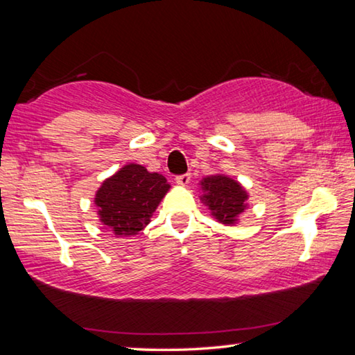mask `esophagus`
Listing matches in <instances>:
<instances>
[{"label":"esophagus","instance_id":"obj_1","mask_svg":"<svg viewBox=\"0 0 355 355\" xmlns=\"http://www.w3.org/2000/svg\"><path fill=\"white\" fill-rule=\"evenodd\" d=\"M189 180H191V173H183V175H177V177H175V182H177L178 184H182V186L188 184Z\"/></svg>","mask_w":355,"mask_h":355}]
</instances>
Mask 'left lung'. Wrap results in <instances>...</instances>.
I'll return each instance as SVG.
<instances>
[{
    "label": "left lung",
    "mask_w": 355,
    "mask_h": 355,
    "mask_svg": "<svg viewBox=\"0 0 355 355\" xmlns=\"http://www.w3.org/2000/svg\"><path fill=\"white\" fill-rule=\"evenodd\" d=\"M202 197L211 216L225 225H233L248 208V191L227 175H209L200 182Z\"/></svg>",
    "instance_id": "8db88e82"
}]
</instances>
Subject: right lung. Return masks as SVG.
Instances as JSON below:
<instances>
[{
  "mask_svg": "<svg viewBox=\"0 0 355 355\" xmlns=\"http://www.w3.org/2000/svg\"><path fill=\"white\" fill-rule=\"evenodd\" d=\"M171 189L167 180L141 164H125L106 178L95 194L100 222L114 235H136L146 227Z\"/></svg>",
  "mask_w": 355,
  "mask_h": 355,
  "instance_id": "obj_1",
  "label": "right lung"
}]
</instances>
